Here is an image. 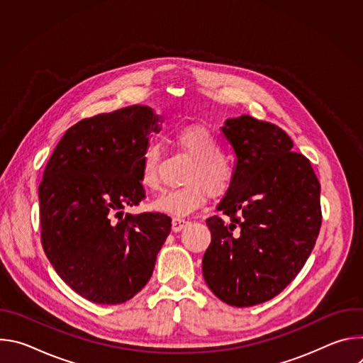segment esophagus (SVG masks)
<instances>
[{"instance_id": "obj_1", "label": "esophagus", "mask_w": 363, "mask_h": 363, "mask_svg": "<svg viewBox=\"0 0 363 363\" xmlns=\"http://www.w3.org/2000/svg\"><path fill=\"white\" fill-rule=\"evenodd\" d=\"M188 224H189V223L185 221V220H182V218H174V220H172V230H174L175 233H178V231L184 230Z\"/></svg>"}]
</instances>
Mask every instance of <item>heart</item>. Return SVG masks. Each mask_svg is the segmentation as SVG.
<instances>
[{"label":"heart","instance_id":"heart-1","mask_svg":"<svg viewBox=\"0 0 363 363\" xmlns=\"http://www.w3.org/2000/svg\"><path fill=\"white\" fill-rule=\"evenodd\" d=\"M177 146L194 161L189 165L182 188L165 192L153 201L152 208L172 217H185L208 199V195H224L234 179L231 162L223 157V146L211 130L201 125H188L175 133ZM161 147L150 142L139 158V175L145 188L157 191L161 186Z\"/></svg>","mask_w":363,"mask_h":363}]
</instances>
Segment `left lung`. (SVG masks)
I'll list each match as a JSON object with an SVG mask.
<instances>
[{"instance_id":"8db88e82","label":"left lung","mask_w":363,"mask_h":363,"mask_svg":"<svg viewBox=\"0 0 363 363\" xmlns=\"http://www.w3.org/2000/svg\"><path fill=\"white\" fill-rule=\"evenodd\" d=\"M221 132L235 157L217 206L230 221L206 220L211 244L202 274L220 300L248 307L277 296L304 266L322 224L320 184L279 126L241 115Z\"/></svg>"}]
</instances>
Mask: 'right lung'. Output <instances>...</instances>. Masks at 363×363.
<instances>
[{
  "mask_svg": "<svg viewBox=\"0 0 363 363\" xmlns=\"http://www.w3.org/2000/svg\"><path fill=\"white\" fill-rule=\"evenodd\" d=\"M164 116L129 106L83 119L57 143L38 186L41 242L62 280L99 304L132 298L171 233L161 213L130 214L145 198L139 158Z\"/></svg>",
  "mask_w": 363,
  "mask_h": 363,
  "instance_id": "right-lung-1",
  "label": "right lung"
}]
</instances>
